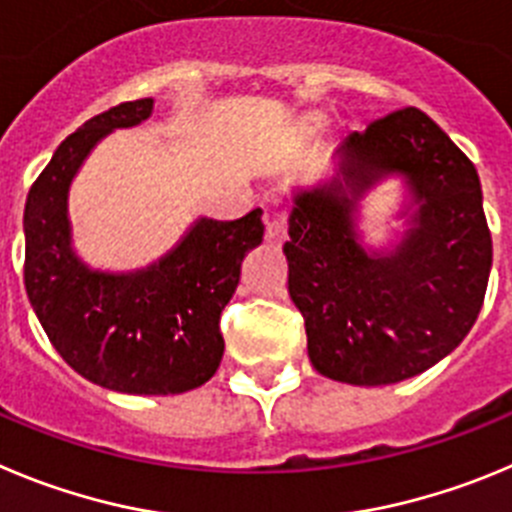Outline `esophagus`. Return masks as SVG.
I'll return each mask as SVG.
<instances>
[{
	"label": "esophagus",
	"mask_w": 512,
	"mask_h": 512,
	"mask_svg": "<svg viewBox=\"0 0 512 512\" xmlns=\"http://www.w3.org/2000/svg\"><path fill=\"white\" fill-rule=\"evenodd\" d=\"M285 234H288V224H285V216L283 214H275L267 219V232L265 239L270 245L280 247L285 242Z\"/></svg>",
	"instance_id": "34e87169"
}]
</instances>
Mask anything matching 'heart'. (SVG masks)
Here are the masks:
<instances>
[{
    "label": "heart",
    "mask_w": 512,
    "mask_h": 512,
    "mask_svg": "<svg viewBox=\"0 0 512 512\" xmlns=\"http://www.w3.org/2000/svg\"><path fill=\"white\" fill-rule=\"evenodd\" d=\"M321 127H324V117H319V114H306V117L298 122L296 137H298V140H308V137L316 135Z\"/></svg>",
    "instance_id": "b5f03b06"
}]
</instances>
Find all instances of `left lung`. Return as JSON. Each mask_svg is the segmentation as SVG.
Wrapping results in <instances>:
<instances>
[{
	"instance_id": "left-lung-1",
	"label": "left lung",
	"mask_w": 512,
	"mask_h": 512,
	"mask_svg": "<svg viewBox=\"0 0 512 512\" xmlns=\"http://www.w3.org/2000/svg\"><path fill=\"white\" fill-rule=\"evenodd\" d=\"M401 183L404 227L366 245L361 209ZM288 293L308 359L349 385H393L451 354L480 316L492 237L480 176L421 109H400L336 147L331 170L288 191Z\"/></svg>"
}]
</instances>
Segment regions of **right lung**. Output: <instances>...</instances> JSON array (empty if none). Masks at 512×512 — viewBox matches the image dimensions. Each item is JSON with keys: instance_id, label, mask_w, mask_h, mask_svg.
<instances>
[{"instance_id": "1", "label": "right lung", "mask_w": 512, "mask_h": 512, "mask_svg": "<svg viewBox=\"0 0 512 512\" xmlns=\"http://www.w3.org/2000/svg\"><path fill=\"white\" fill-rule=\"evenodd\" d=\"M153 109L155 99L124 101L81 124L32 183L22 219L25 290L50 344L81 377L127 395H178L211 380L224 354L219 316L265 232L255 209L234 222L199 216L165 255L135 270H101L78 255L73 178L104 137Z\"/></svg>"}]
</instances>
